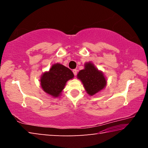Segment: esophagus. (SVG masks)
I'll return each mask as SVG.
<instances>
[{"instance_id":"esophagus-1","label":"esophagus","mask_w":148,"mask_h":148,"mask_svg":"<svg viewBox=\"0 0 148 148\" xmlns=\"http://www.w3.org/2000/svg\"><path fill=\"white\" fill-rule=\"evenodd\" d=\"M73 73L74 74V76H76V74H77V70L76 69L73 70Z\"/></svg>"}]
</instances>
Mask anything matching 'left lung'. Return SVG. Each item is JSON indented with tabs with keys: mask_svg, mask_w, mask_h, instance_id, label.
<instances>
[{
	"mask_svg": "<svg viewBox=\"0 0 148 148\" xmlns=\"http://www.w3.org/2000/svg\"><path fill=\"white\" fill-rule=\"evenodd\" d=\"M77 77L82 82L87 93L90 96H93L104 89L107 84L103 72L97 69L91 62L85 63L84 69L79 71Z\"/></svg>",
	"mask_w": 148,
	"mask_h": 148,
	"instance_id": "left-lung-1",
	"label": "left lung"
}]
</instances>
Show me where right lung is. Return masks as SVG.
I'll return each instance as SVG.
<instances>
[{
	"mask_svg": "<svg viewBox=\"0 0 148 148\" xmlns=\"http://www.w3.org/2000/svg\"><path fill=\"white\" fill-rule=\"evenodd\" d=\"M71 70L60 63L52 65L49 71L40 77V86L43 91L52 97H60L66 82L74 77Z\"/></svg>",
	"mask_w": 148,
	"mask_h": 148,
	"instance_id": "right-lung-1",
	"label": "right lung"
}]
</instances>
